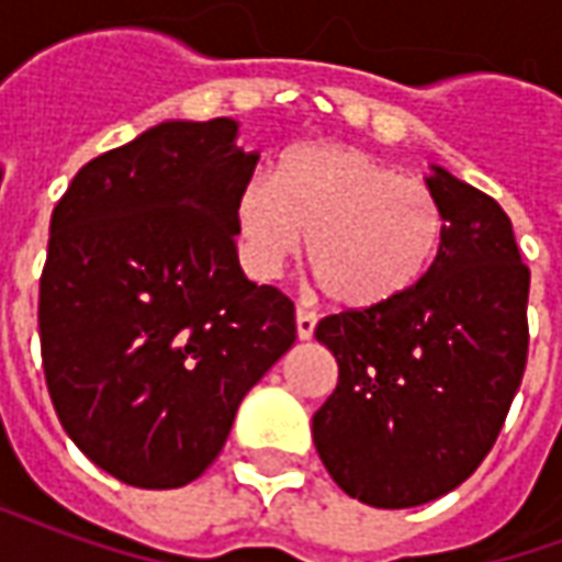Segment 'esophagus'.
Instances as JSON below:
<instances>
[{
    "label": "esophagus",
    "mask_w": 562,
    "mask_h": 562,
    "mask_svg": "<svg viewBox=\"0 0 562 562\" xmlns=\"http://www.w3.org/2000/svg\"><path fill=\"white\" fill-rule=\"evenodd\" d=\"M318 316L313 310H304V306H297V313H294V328H297V340H310L313 337V330H316Z\"/></svg>",
    "instance_id": "obj_1"
}]
</instances>
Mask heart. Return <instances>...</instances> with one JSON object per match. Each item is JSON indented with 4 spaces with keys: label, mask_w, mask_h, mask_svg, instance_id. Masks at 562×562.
<instances>
[{
    "label": "heart",
    "mask_w": 562,
    "mask_h": 562,
    "mask_svg": "<svg viewBox=\"0 0 562 562\" xmlns=\"http://www.w3.org/2000/svg\"><path fill=\"white\" fill-rule=\"evenodd\" d=\"M234 216L240 258L256 280H273L310 234L306 261L342 310H382L413 294L448 232L434 189L340 144L285 153L277 177L252 173Z\"/></svg>",
    "instance_id": "1"
}]
</instances>
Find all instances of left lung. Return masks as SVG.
I'll list each match as a JSON object with an SVG mask.
<instances>
[{
	"label": "left lung",
	"mask_w": 562,
	"mask_h": 562,
	"mask_svg": "<svg viewBox=\"0 0 562 562\" xmlns=\"http://www.w3.org/2000/svg\"><path fill=\"white\" fill-rule=\"evenodd\" d=\"M427 189L448 220L427 280L397 304L316 325L340 379L313 442L330 479L376 508L424 506L467 482L527 367L530 270L506 210L439 165Z\"/></svg>",
	"instance_id": "left-lung-1"
}]
</instances>
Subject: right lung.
Wrapping results in <instances>:
<instances>
[{"instance_id": "add662e5", "label": "right lung", "mask_w": 562, "mask_h": 562, "mask_svg": "<svg viewBox=\"0 0 562 562\" xmlns=\"http://www.w3.org/2000/svg\"><path fill=\"white\" fill-rule=\"evenodd\" d=\"M240 123L165 120L87 161L50 216L38 292L59 422L120 482L168 491L220 458L246 391L292 349L294 304L246 280Z\"/></svg>"}]
</instances>
